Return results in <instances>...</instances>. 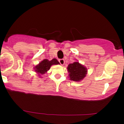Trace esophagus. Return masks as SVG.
I'll return each mask as SVG.
<instances>
[{"label":"esophagus","mask_w":124,"mask_h":124,"mask_svg":"<svg viewBox=\"0 0 124 124\" xmlns=\"http://www.w3.org/2000/svg\"><path fill=\"white\" fill-rule=\"evenodd\" d=\"M59 63H61V65H63L65 63V60L63 59H59Z\"/></svg>","instance_id":"esophagus-1"}]
</instances>
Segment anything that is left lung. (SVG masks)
Returning <instances> with one entry per match:
<instances>
[{"label": "left lung", "mask_w": 124, "mask_h": 124, "mask_svg": "<svg viewBox=\"0 0 124 124\" xmlns=\"http://www.w3.org/2000/svg\"><path fill=\"white\" fill-rule=\"evenodd\" d=\"M67 71L69 73L68 76L70 80L77 82L82 80L87 73V68L78 61H76L68 65Z\"/></svg>", "instance_id": "left-lung-1"}]
</instances>
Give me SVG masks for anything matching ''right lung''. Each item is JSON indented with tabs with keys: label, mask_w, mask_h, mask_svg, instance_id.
Segmentation results:
<instances>
[{
	"label": "right lung",
	"mask_w": 124,
	"mask_h": 124,
	"mask_svg": "<svg viewBox=\"0 0 124 124\" xmlns=\"http://www.w3.org/2000/svg\"><path fill=\"white\" fill-rule=\"evenodd\" d=\"M59 62L57 61L56 59H53L52 61H49L48 59H44L41 62H40L38 65L33 67L35 72L38 74L39 77H41V75H43L47 72V71L50 70V67L53 65H58Z\"/></svg>",
	"instance_id": "add662e5"
}]
</instances>
